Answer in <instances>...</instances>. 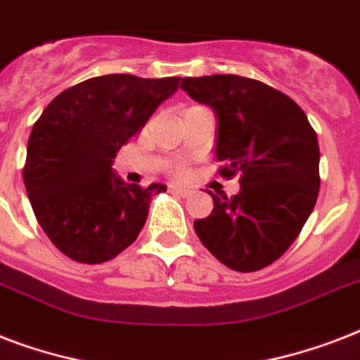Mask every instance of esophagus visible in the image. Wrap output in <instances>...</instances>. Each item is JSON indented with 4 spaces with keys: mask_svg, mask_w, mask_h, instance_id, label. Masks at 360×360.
<instances>
[{
    "mask_svg": "<svg viewBox=\"0 0 360 360\" xmlns=\"http://www.w3.org/2000/svg\"><path fill=\"white\" fill-rule=\"evenodd\" d=\"M168 191L172 192V194H177V196H183V198L191 194V191H188V188H183V186H177V185H169Z\"/></svg>",
    "mask_w": 360,
    "mask_h": 360,
    "instance_id": "1",
    "label": "esophagus"
}]
</instances>
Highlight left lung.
<instances>
[{"label": "left lung", "instance_id": "1", "mask_svg": "<svg viewBox=\"0 0 360 360\" xmlns=\"http://www.w3.org/2000/svg\"><path fill=\"white\" fill-rule=\"evenodd\" d=\"M181 89L213 110L214 155L240 192L213 194L214 209L194 222L202 245L226 267L252 273L276 262L301 233L319 192L318 136L288 95L237 75L183 78Z\"/></svg>", "mask_w": 360, "mask_h": 360}]
</instances>
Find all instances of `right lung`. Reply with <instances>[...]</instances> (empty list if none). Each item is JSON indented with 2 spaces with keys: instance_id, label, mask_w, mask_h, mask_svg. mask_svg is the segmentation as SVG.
<instances>
[{
  "instance_id": "add662e5",
  "label": "right lung",
  "mask_w": 360,
  "mask_h": 360,
  "mask_svg": "<svg viewBox=\"0 0 360 360\" xmlns=\"http://www.w3.org/2000/svg\"><path fill=\"white\" fill-rule=\"evenodd\" d=\"M179 76L106 75L65 89L37 120L24 183L39 224L65 256L103 263L136 240L166 185H127L112 164L179 87Z\"/></svg>"
}]
</instances>
